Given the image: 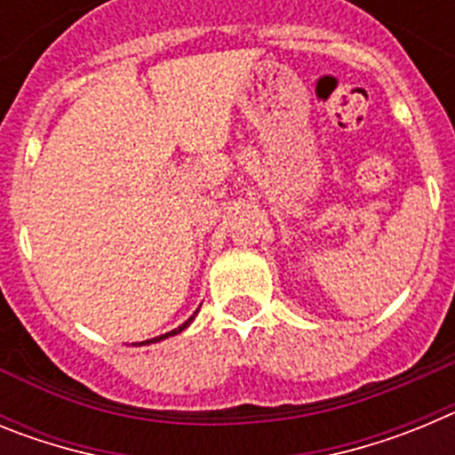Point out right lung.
<instances>
[{
  "label": "right lung",
  "mask_w": 455,
  "mask_h": 455,
  "mask_svg": "<svg viewBox=\"0 0 455 455\" xmlns=\"http://www.w3.org/2000/svg\"><path fill=\"white\" fill-rule=\"evenodd\" d=\"M196 315H198V309H196V312H193V316H188L187 321H184L182 325H178V328H175V331H171V332H166V335H159V337H152V339H146V341H136L134 347H148V344H156V341H162V339H168V337H172V335H180V332L182 331H187L188 325H191V321L196 319Z\"/></svg>",
  "instance_id": "obj_1"
}]
</instances>
